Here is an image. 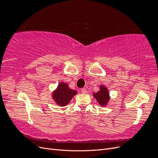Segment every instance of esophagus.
I'll return each mask as SVG.
<instances>
[{"label":"esophagus","instance_id":"34e87169","mask_svg":"<svg viewBox=\"0 0 158 158\" xmlns=\"http://www.w3.org/2000/svg\"><path fill=\"white\" fill-rule=\"evenodd\" d=\"M81 92H82V93H83V94H86V92H87V89H85V88H82L81 89Z\"/></svg>","mask_w":158,"mask_h":158}]
</instances>
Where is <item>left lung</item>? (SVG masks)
Wrapping results in <instances>:
<instances>
[{
	"mask_svg": "<svg viewBox=\"0 0 158 158\" xmlns=\"http://www.w3.org/2000/svg\"><path fill=\"white\" fill-rule=\"evenodd\" d=\"M94 97L102 106H105L109 100V92L105 86H101L99 92L94 94Z\"/></svg>",
	"mask_w": 158,
	"mask_h": 158,
	"instance_id": "8db88e82",
	"label": "left lung"
}]
</instances>
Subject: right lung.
Instances as JSON below:
<instances>
[{
    "label": "right lung",
    "mask_w": 158,
    "mask_h": 158,
    "mask_svg": "<svg viewBox=\"0 0 158 158\" xmlns=\"http://www.w3.org/2000/svg\"><path fill=\"white\" fill-rule=\"evenodd\" d=\"M76 94L77 92L70 89L67 84L60 82L52 94V97L57 104L63 107L67 105Z\"/></svg>",
    "instance_id": "1"
}]
</instances>
